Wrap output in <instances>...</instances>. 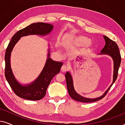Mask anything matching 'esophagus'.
<instances>
[{
	"label": "esophagus",
	"instance_id": "obj_1",
	"mask_svg": "<svg viewBox=\"0 0 125 125\" xmlns=\"http://www.w3.org/2000/svg\"><path fill=\"white\" fill-rule=\"evenodd\" d=\"M61 71L62 72H65L68 70V68L67 66H66L65 65H64L62 66V67H61Z\"/></svg>",
	"mask_w": 125,
	"mask_h": 125
}]
</instances>
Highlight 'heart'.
I'll return each mask as SVG.
<instances>
[{
    "mask_svg": "<svg viewBox=\"0 0 125 125\" xmlns=\"http://www.w3.org/2000/svg\"><path fill=\"white\" fill-rule=\"evenodd\" d=\"M90 42V39L83 36H78L74 39V43L77 47H83Z\"/></svg>",
    "mask_w": 125,
    "mask_h": 125,
    "instance_id": "obj_1",
    "label": "heart"
}]
</instances>
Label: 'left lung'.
I'll use <instances>...</instances> for the list:
<instances>
[{"label":"left lung","mask_w":125,"mask_h":125,"mask_svg":"<svg viewBox=\"0 0 125 125\" xmlns=\"http://www.w3.org/2000/svg\"><path fill=\"white\" fill-rule=\"evenodd\" d=\"M104 39L105 41V45L101 51V53H102L100 54H106L112 57L113 60L114 61V74H113V81L110 85V87L108 88L106 91L103 95L100 97L95 98H85L80 94H78L76 92L74 87H73V83L72 77L71 74L69 72H66L65 73V78L66 82V86H67V89L69 94L72 98L73 100L77 101L85 102V103H89V102H95L97 101L100 100L104 98V97L106 95V94L109 89L111 88V87L113 84L115 80H117L118 76V72L120 66L121 62V54L119 52V48L118 47L117 44H116L115 42L114 41L111 40L106 36H103Z\"/></svg>","instance_id":"left-lung-1"}]
</instances>
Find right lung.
<instances>
[{
  "instance_id": "right-lung-1",
  "label": "right lung",
  "mask_w": 125,
  "mask_h": 125,
  "mask_svg": "<svg viewBox=\"0 0 125 125\" xmlns=\"http://www.w3.org/2000/svg\"><path fill=\"white\" fill-rule=\"evenodd\" d=\"M53 28V26L50 24H31L17 32L8 44L5 53V77L13 92L18 97L31 101L40 100L43 98L51 80L60 72L63 63L53 61L49 58L50 53H49L45 66L37 79L30 85L22 86L15 78L11 69L10 56L13 48L21 37L30 35H45L48 34Z\"/></svg>"
}]
</instances>
